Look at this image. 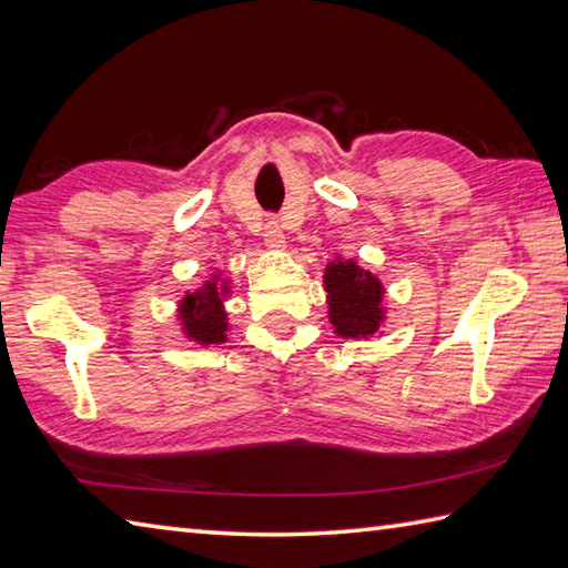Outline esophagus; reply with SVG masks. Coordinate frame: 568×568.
<instances>
[{"label": "esophagus", "mask_w": 568, "mask_h": 568, "mask_svg": "<svg viewBox=\"0 0 568 568\" xmlns=\"http://www.w3.org/2000/svg\"><path fill=\"white\" fill-rule=\"evenodd\" d=\"M264 245H267V250H272V252H282L286 247L284 233L276 220H270L267 227H264Z\"/></svg>", "instance_id": "34e87169"}]
</instances>
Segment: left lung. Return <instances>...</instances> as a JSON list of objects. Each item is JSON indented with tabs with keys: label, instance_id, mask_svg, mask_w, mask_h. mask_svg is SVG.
<instances>
[{
	"label": "left lung",
	"instance_id": "1",
	"mask_svg": "<svg viewBox=\"0 0 568 568\" xmlns=\"http://www.w3.org/2000/svg\"><path fill=\"white\" fill-rule=\"evenodd\" d=\"M326 288L328 321L333 333L341 338L367 341L382 333L387 318L385 284L369 270H363L355 260L335 257L323 272Z\"/></svg>",
	"mask_w": 568,
	"mask_h": 568
}]
</instances>
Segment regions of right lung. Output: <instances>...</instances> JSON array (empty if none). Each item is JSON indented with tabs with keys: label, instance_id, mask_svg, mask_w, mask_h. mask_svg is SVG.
Here are the masks:
<instances>
[{
	"label": "right lung",
	"instance_id": "right-lung-1",
	"mask_svg": "<svg viewBox=\"0 0 568 568\" xmlns=\"http://www.w3.org/2000/svg\"><path fill=\"white\" fill-rule=\"evenodd\" d=\"M230 292V282L223 276V272L211 274V280H205L199 288L186 292L179 298L176 318L181 333L195 345H220L227 343V311L225 301Z\"/></svg>",
	"mask_w": 568,
	"mask_h": 568
}]
</instances>
